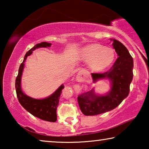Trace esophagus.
Wrapping results in <instances>:
<instances>
[{"label": "esophagus", "mask_w": 149, "mask_h": 149, "mask_svg": "<svg viewBox=\"0 0 149 149\" xmlns=\"http://www.w3.org/2000/svg\"><path fill=\"white\" fill-rule=\"evenodd\" d=\"M87 72L85 70H80L79 73H78V74L77 75L76 79L79 82L82 81H84L85 79V78L87 77Z\"/></svg>", "instance_id": "esophagus-1"}]
</instances>
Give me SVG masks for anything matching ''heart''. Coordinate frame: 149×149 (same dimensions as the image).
<instances>
[{
  "instance_id": "1",
  "label": "heart",
  "mask_w": 149,
  "mask_h": 149,
  "mask_svg": "<svg viewBox=\"0 0 149 149\" xmlns=\"http://www.w3.org/2000/svg\"><path fill=\"white\" fill-rule=\"evenodd\" d=\"M114 50L98 43H93L83 48L81 57L89 63L90 68L95 72H101L108 68L114 61Z\"/></svg>"
}]
</instances>
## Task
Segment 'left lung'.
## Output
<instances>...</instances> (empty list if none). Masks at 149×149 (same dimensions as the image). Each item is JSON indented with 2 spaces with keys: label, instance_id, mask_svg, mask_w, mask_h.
Returning <instances> with one entry per match:
<instances>
[{
  "label": "left lung",
  "instance_id": "obj_1",
  "mask_svg": "<svg viewBox=\"0 0 149 149\" xmlns=\"http://www.w3.org/2000/svg\"><path fill=\"white\" fill-rule=\"evenodd\" d=\"M112 46L118 56L108 72L102 74L93 73V82L108 79L111 89L107 95L95 94L94 89L78 96L80 110L85 116H94L108 112L116 108L129 95L130 84L133 79V60L129 51L122 42L116 39Z\"/></svg>",
  "mask_w": 149,
  "mask_h": 149
}]
</instances>
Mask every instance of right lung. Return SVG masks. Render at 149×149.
Returning a JSON list of instances; mask_svg holds the SVG:
<instances>
[{
    "label": "right lung",
    "instance_id": "obj_1",
    "mask_svg": "<svg viewBox=\"0 0 149 149\" xmlns=\"http://www.w3.org/2000/svg\"><path fill=\"white\" fill-rule=\"evenodd\" d=\"M51 43L47 42H42L41 43L36 45L26 52L25 55L24 61L20 65L18 70V74L16 79V95L17 99L22 107L26 109L27 112L31 114L34 116L39 118L40 119L45 121H48L50 122H55L57 120L56 109L58 106V102L62 90L64 89V86L61 85L58 88L56 91L45 99H35L26 95L23 92L21 86V78L22 72L24 68L25 62L28 56H30L33 51L36 49L40 47H50Z\"/></svg>",
    "mask_w": 149,
    "mask_h": 149
}]
</instances>
